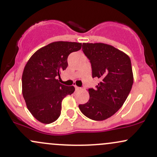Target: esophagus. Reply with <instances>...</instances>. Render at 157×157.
<instances>
[{"mask_svg":"<svg viewBox=\"0 0 157 157\" xmlns=\"http://www.w3.org/2000/svg\"><path fill=\"white\" fill-rule=\"evenodd\" d=\"M75 89H76V90H77H77H80V89H81V88H80V87H78V86H75Z\"/></svg>","mask_w":157,"mask_h":157,"instance_id":"1","label":"esophagus"}]
</instances>
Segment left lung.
<instances>
[{"label":"left lung","instance_id":"1","mask_svg":"<svg viewBox=\"0 0 157 157\" xmlns=\"http://www.w3.org/2000/svg\"><path fill=\"white\" fill-rule=\"evenodd\" d=\"M82 52L91 64L92 77L100 81L95 89H89V101L79 109L88 118L101 121L114 114L130 93L134 82L130 57L102 43H84Z\"/></svg>","mask_w":157,"mask_h":157}]
</instances>
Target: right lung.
<instances>
[{"label": "right lung", "instance_id": "add662e5", "mask_svg": "<svg viewBox=\"0 0 157 157\" xmlns=\"http://www.w3.org/2000/svg\"><path fill=\"white\" fill-rule=\"evenodd\" d=\"M81 47L80 43H51L37 50L25 66L23 96L27 109L39 122L49 124L56 121L60 115L63 99L75 91L74 86H64L57 78L67 68L68 55Z\"/></svg>", "mask_w": 157, "mask_h": 157}]
</instances>
